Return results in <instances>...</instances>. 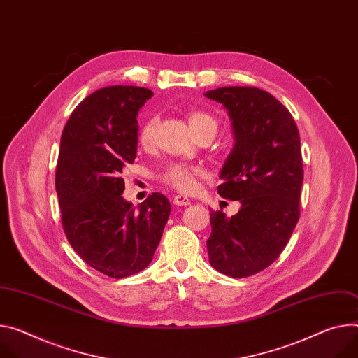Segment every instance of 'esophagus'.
Here are the masks:
<instances>
[{
    "mask_svg": "<svg viewBox=\"0 0 358 358\" xmlns=\"http://www.w3.org/2000/svg\"><path fill=\"white\" fill-rule=\"evenodd\" d=\"M173 203L176 206H189L191 200L187 196H182V194H177V196L173 199Z\"/></svg>",
    "mask_w": 358,
    "mask_h": 358,
    "instance_id": "1",
    "label": "esophagus"
}]
</instances>
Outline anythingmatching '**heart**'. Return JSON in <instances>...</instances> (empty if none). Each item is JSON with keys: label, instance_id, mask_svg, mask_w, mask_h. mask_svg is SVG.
<instances>
[{"label": "heart", "instance_id": "b5f03b06", "mask_svg": "<svg viewBox=\"0 0 358 358\" xmlns=\"http://www.w3.org/2000/svg\"><path fill=\"white\" fill-rule=\"evenodd\" d=\"M187 120L192 129V133L197 137L206 133L215 134L217 131V121L207 111L192 110L187 114ZM157 125H158V118L155 115L148 117L143 122L138 133V143L143 147H148L154 141ZM203 176H204V169L200 166H191V164H185V162H173V164L166 167V170L161 173L159 180L162 182L174 187L181 192H191L196 189L197 180Z\"/></svg>", "mask_w": 358, "mask_h": 358}]
</instances>
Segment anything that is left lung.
Masks as SVG:
<instances>
[{
  "mask_svg": "<svg viewBox=\"0 0 358 358\" xmlns=\"http://www.w3.org/2000/svg\"><path fill=\"white\" fill-rule=\"evenodd\" d=\"M229 110L236 144L220 177L218 194L240 201L230 218L210 213V264L233 278L271 266L300 218L304 178L300 133L289 111L255 87H221L206 92Z\"/></svg>",
  "mask_w": 358,
  "mask_h": 358,
  "instance_id": "8db88e82",
  "label": "left lung"
}]
</instances>
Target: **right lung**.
<instances>
[{
    "label": "right lung",
    "mask_w": 358,
    "mask_h": 358,
    "mask_svg": "<svg viewBox=\"0 0 358 358\" xmlns=\"http://www.w3.org/2000/svg\"><path fill=\"white\" fill-rule=\"evenodd\" d=\"M152 91L111 85L76 107L62 129L55 189L62 230L94 270L124 278L152 259L171 206L152 192L138 207L127 203L122 169L137 155V114Z\"/></svg>",
    "instance_id": "add662e5"
}]
</instances>
